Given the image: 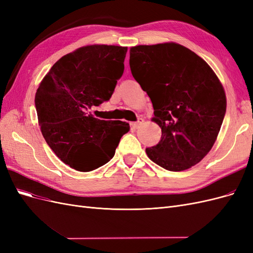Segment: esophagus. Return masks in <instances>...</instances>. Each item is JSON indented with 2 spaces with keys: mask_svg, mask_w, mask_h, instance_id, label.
<instances>
[{
  "mask_svg": "<svg viewBox=\"0 0 253 253\" xmlns=\"http://www.w3.org/2000/svg\"><path fill=\"white\" fill-rule=\"evenodd\" d=\"M143 119L142 118H138V120H137V121H135V122H133V124H132V126L135 127V128H137V127H139L142 124H143Z\"/></svg>",
  "mask_w": 253,
  "mask_h": 253,
  "instance_id": "esophagus-1",
  "label": "esophagus"
}]
</instances>
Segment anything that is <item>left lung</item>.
Returning a JSON list of instances; mask_svg holds the SVG:
<instances>
[{"label":"left lung","mask_w":253,"mask_h":253,"mask_svg":"<svg viewBox=\"0 0 253 253\" xmlns=\"http://www.w3.org/2000/svg\"><path fill=\"white\" fill-rule=\"evenodd\" d=\"M134 79L150 97L162 138L149 158L179 172L196 165L215 142L226 114L217 76L195 52L176 43L138 45L129 50Z\"/></svg>","instance_id":"obj_1"}]
</instances>
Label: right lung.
<instances>
[{
    "label": "right lung",
    "instance_id": "add662e5",
    "mask_svg": "<svg viewBox=\"0 0 253 253\" xmlns=\"http://www.w3.org/2000/svg\"><path fill=\"white\" fill-rule=\"evenodd\" d=\"M127 47L89 45L63 56L37 89L35 105L45 141L73 169L109 163L129 125L100 120L88 111L109 101L125 71Z\"/></svg>",
    "mask_w": 253,
    "mask_h": 253
}]
</instances>
